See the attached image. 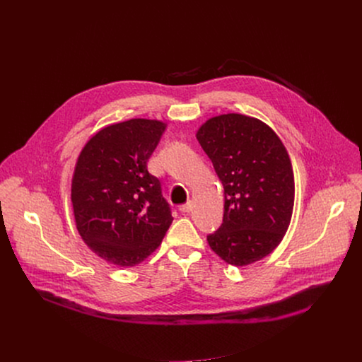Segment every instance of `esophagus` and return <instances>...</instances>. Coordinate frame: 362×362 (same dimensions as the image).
Masks as SVG:
<instances>
[{"label": "esophagus", "mask_w": 362, "mask_h": 362, "mask_svg": "<svg viewBox=\"0 0 362 362\" xmlns=\"http://www.w3.org/2000/svg\"><path fill=\"white\" fill-rule=\"evenodd\" d=\"M192 202H187V203H185V204H182L180 208H179V211L182 212V214H189L190 211H192Z\"/></svg>", "instance_id": "1"}]
</instances>
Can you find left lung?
<instances>
[{
    "mask_svg": "<svg viewBox=\"0 0 362 362\" xmlns=\"http://www.w3.org/2000/svg\"><path fill=\"white\" fill-rule=\"evenodd\" d=\"M196 137L223 185V222L211 249L233 267L264 259L282 242L293 212L295 180L286 147L262 120L219 115Z\"/></svg>",
    "mask_w": 362,
    "mask_h": 362,
    "instance_id": "8db88e82",
    "label": "left lung"
}]
</instances>
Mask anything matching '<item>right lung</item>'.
Returning a JSON list of instances; mask_svg holds the SVG:
<instances>
[{
    "mask_svg": "<svg viewBox=\"0 0 362 362\" xmlns=\"http://www.w3.org/2000/svg\"><path fill=\"white\" fill-rule=\"evenodd\" d=\"M168 124L130 119L100 129L81 148L71 179L76 228L103 261L132 268L156 250L173 222L147 162Z\"/></svg>",
    "mask_w": 362,
    "mask_h": 362,
    "instance_id": "right-lung-1",
    "label": "right lung"
}]
</instances>
